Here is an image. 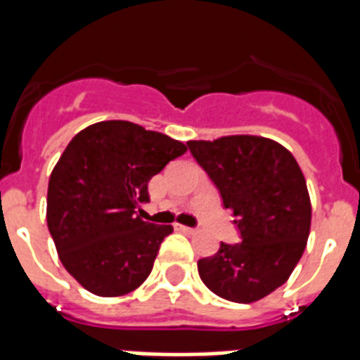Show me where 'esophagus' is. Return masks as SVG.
Returning a JSON list of instances; mask_svg holds the SVG:
<instances>
[{"mask_svg":"<svg viewBox=\"0 0 360 360\" xmlns=\"http://www.w3.org/2000/svg\"><path fill=\"white\" fill-rule=\"evenodd\" d=\"M174 228L177 231H183V233H194V228H188V226L183 224H174Z\"/></svg>","mask_w":360,"mask_h":360,"instance_id":"obj_1","label":"esophagus"}]
</instances>
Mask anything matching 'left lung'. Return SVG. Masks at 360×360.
<instances>
[{
	"instance_id": "8db88e82",
	"label": "left lung",
	"mask_w": 360,
	"mask_h": 360,
	"mask_svg": "<svg viewBox=\"0 0 360 360\" xmlns=\"http://www.w3.org/2000/svg\"><path fill=\"white\" fill-rule=\"evenodd\" d=\"M233 211L240 243L198 262L203 284L226 301L254 302L290 278L307 248L312 205L295 157L262 136L186 141Z\"/></svg>"
}]
</instances>
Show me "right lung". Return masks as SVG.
<instances>
[{"label":"right lung","mask_w":360,"mask_h":360,"mask_svg":"<svg viewBox=\"0 0 360 360\" xmlns=\"http://www.w3.org/2000/svg\"><path fill=\"white\" fill-rule=\"evenodd\" d=\"M185 151L130 121L89 124L65 147L48 181L46 222L63 267L87 291L120 297L146 282L174 228L138 211L153 175Z\"/></svg>","instance_id":"1"}]
</instances>
